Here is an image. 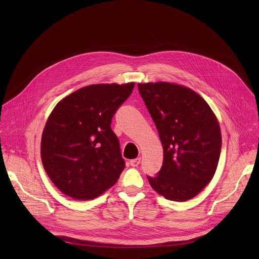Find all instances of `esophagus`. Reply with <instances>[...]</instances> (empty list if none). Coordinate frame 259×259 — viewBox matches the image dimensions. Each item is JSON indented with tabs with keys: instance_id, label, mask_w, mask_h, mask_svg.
Listing matches in <instances>:
<instances>
[{
	"instance_id": "esophagus-1",
	"label": "esophagus",
	"mask_w": 259,
	"mask_h": 259,
	"mask_svg": "<svg viewBox=\"0 0 259 259\" xmlns=\"http://www.w3.org/2000/svg\"><path fill=\"white\" fill-rule=\"evenodd\" d=\"M140 162H141V157H137V158L130 160V165L132 167H138L140 165Z\"/></svg>"
}]
</instances>
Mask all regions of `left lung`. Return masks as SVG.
Listing matches in <instances>:
<instances>
[{
	"mask_svg": "<svg viewBox=\"0 0 259 259\" xmlns=\"http://www.w3.org/2000/svg\"><path fill=\"white\" fill-rule=\"evenodd\" d=\"M164 150L156 178L149 184L159 195L174 201L196 196L213 179L222 150L219 119L198 93L168 81L140 83Z\"/></svg>",
	"mask_w": 259,
	"mask_h": 259,
	"instance_id": "1",
	"label": "left lung"
}]
</instances>
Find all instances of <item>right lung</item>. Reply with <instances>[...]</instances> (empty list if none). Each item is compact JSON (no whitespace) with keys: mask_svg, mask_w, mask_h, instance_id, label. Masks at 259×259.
Returning <instances> with one entry per match:
<instances>
[{"mask_svg":"<svg viewBox=\"0 0 259 259\" xmlns=\"http://www.w3.org/2000/svg\"><path fill=\"white\" fill-rule=\"evenodd\" d=\"M134 83L93 84L53 108L40 140V158L51 182L65 195L89 200L110 189L125 168L110 125Z\"/></svg>","mask_w":259,"mask_h":259,"instance_id":"add662e5","label":"right lung"}]
</instances>
